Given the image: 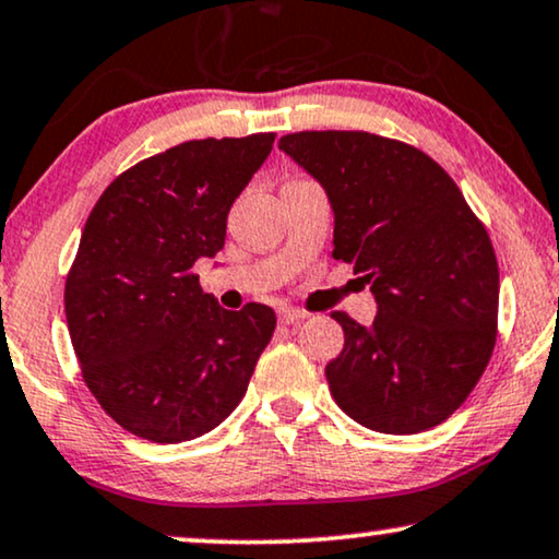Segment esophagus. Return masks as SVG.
Here are the masks:
<instances>
[{
    "instance_id": "1",
    "label": "esophagus",
    "mask_w": 559,
    "mask_h": 559,
    "mask_svg": "<svg viewBox=\"0 0 559 559\" xmlns=\"http://www.w3.org/2000/svg\"><path fill=\"white\" fill-rule=\"evenodd\" d=\"M309 314L307 311H301V309H296V307H281L278 309V319L284 324H299V322H304V319H307Z\"/></svg>"
}]
</instances>
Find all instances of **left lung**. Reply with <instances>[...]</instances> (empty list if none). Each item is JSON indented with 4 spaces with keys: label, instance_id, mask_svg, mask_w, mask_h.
<instances>
[{
    "label": "left lung",
    "instance_id": "1",
    "mask_svg": "<svg viewBox=\"0 0 559 559\" xmlns=\"http://www.w3.org/2000/svg\"><path fill=\"white\" fill-rule=\"evenodd\" d=\"M278 147L324 186L332 255L378 301L373 324L334 319L345 347L324 368L362 427L416 435L450 419L480 381L498 334V260L488 229L440 163L362 130L294 132Z\"/></svg>",
    "mask_w": 559,
    "mask_h": 559
}]
</instances>
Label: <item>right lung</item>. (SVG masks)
<instances>
[{
  "mask_svg": "<svg viewBox=\"0 0 559 559\" xmlns=\"http://www.w3.org/2000/svg\"><path fill=\"white\" fill-rule=\"evenodd\" d=\"M273 140L168 147L119 174L88 214L66 322L86 389L140 440L186 442L225 421L273 337L271 307L222 309L193 271L225 248L227 214Z\"/></svg>",
  "mask_w": 559,
  "mask_h": 559,
  "instance_id": "add662e5",
  "label": "right lung"
}]
</instances>
